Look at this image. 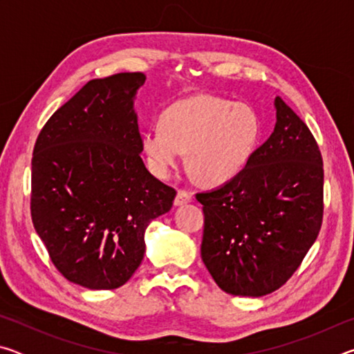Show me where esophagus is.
Returning <instances> with one entry per match:
<instances>
[{
    "label": "esophagus",
    "instance_id": "34e87169",
    "mask_svg": "<svg viewBox=\"0 0 354 354\" xmlns=\"http://www.w3.org/2000/svg\"><path fill=\"white\" fill-rule=\"evenodd\" d=\"M192 201V194L187 190H178L176 198H175V206H184Z\"/></svg>",
    "mask_w": 354,
    "mask_h": 354
}]
</instances>
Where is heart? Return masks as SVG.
<instances>
[{
    "label": "heart",
    "instance_id": "1",
    "mask_svg": "<svg viewBox=\"0 0 354 354\" xmlns=\"http://www.w3.org/2000/svg\"><path fill=\"white\" fill-rule=\"evenodd\" d=\"M159 124L142 134L148 169L169 178L187 151L190 175L211 187L230 183L247 167L262 129L253 107L211 95L176 101L160 113Z\"/></svg>",
    "mask_w": 354,
    "mask_h": 354
}]
</instances>
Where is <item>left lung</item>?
<instances>
[{
    "label": "left lung",
    "instance_id": "8db88e82",
    "mask_svg": "<svg viewBox=\"0 0 354 354\" xmlns=\"http://www.w3.org/2000/svg\"><path fill=\"white\" fill-rule=\"evenodd\" d=\"M277 124L247 167L196 194L205 212L201 259L221 290L262 297L279 289L319 236L323 162L304 122L279 97Z\"/></svg>",
    "mask_w": 354,
    "mask_h": 354
}]
</instances>
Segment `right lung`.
<instances>
[{
    "label": "right lung",
    "instance_id": "1",
    "mask_svg": "<svg viewBox=\"0 0 354 354\" xmlns=\"http://www.w3.org/2000/svg\"><path fill=\"white\" fill-rule=\"evenodd\" d=\"M143 73L92 80L53 113L32 154L31 215L53 263L92 290L123 286L176 192L147 170L134 101Z\"/></svg>",
    "mask_w": 354,
    "mask_h": 354
}]
</instances>
